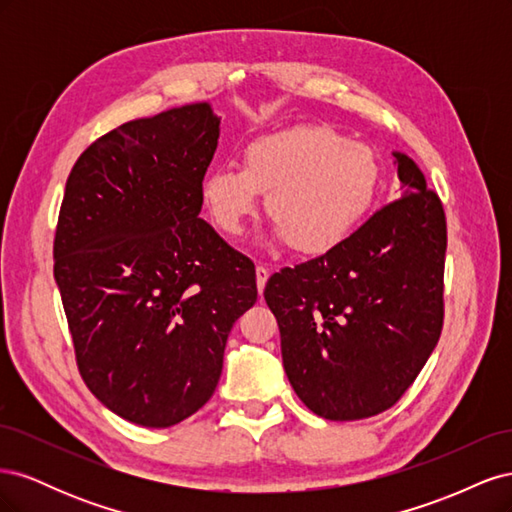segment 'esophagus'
<instances>
[{
  "label": "esophagus",
  "instance_id": "1",
  "mask_svg": "<svg viewBox=\"0 0 512 512\" xmlns=\"http://www.w3.org/2000/svg\"><path fill=\"white\" fill-rule=\"evenodd\" d=\"M269 275H271V271H269L265 265H258V267H256V284H258V292L265 290V284H267V280H269Z\"/></svg>",
  "mask_w": 512,
  "mask_h": 512
}]
</instances>
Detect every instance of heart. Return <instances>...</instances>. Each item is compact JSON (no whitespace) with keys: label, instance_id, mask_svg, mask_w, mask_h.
<instances>
[{"label":"heart","instance_id":"b5f03b06","mask_svg":"<svg viewBox=\"0 0 512 512\" xmlns=\"http://www.w3.org/2000/svg\"><path fill=\"white\" fill-rule=\"evenodd\" d=\"M380 166L369 147L320 126L260 136L243 149V168L213 166L200 196L213 224L237 237L267 192L277 235L299 254L342 243L374 203Z\"/></svg>","mask_w":512,"mask_h":512}]
</instances>
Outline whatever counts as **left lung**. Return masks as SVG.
Returning <instances> with one entry per match:
<instances>
[{"instance_id": "8db88e82", "label": "left lung", "mask_w": 512, "mask_h": 512, "mask_svg": "<svg viewBox=\"0 0 512 512\" xmlns=\"http://www.w3.org/2000/svg\"><path fill=\"white\" fill-rule=\"evenodd\" d=\"M395 158L404 194L265 286L292 389L329 421L395 406L442 333L444 207L418 166L404 153Z\"/></svg>"}]
</instances>
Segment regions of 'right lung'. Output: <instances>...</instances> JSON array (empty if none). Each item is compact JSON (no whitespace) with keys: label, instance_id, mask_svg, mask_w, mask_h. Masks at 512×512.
Returning a JSON list of instances; mask_svg holds the SVG:
<instances>
[{"label":"right lung","instance_id":"right-lung-1","mask_svg":"<svg viewBox=\"0 0 512 512\" xmlns=\"http://www.w3.org/2000/svg\"><path fill=\"white\" fill-rule=\"evenodd\" d=\"M218 136L207 102L123 123L81 153L61 200L53 271L76 365L143 427L207 404L232 324L258 299L254 262L198 218Z\"/></svg>","mask_w":512,"mask_h":512}]
</instances>
